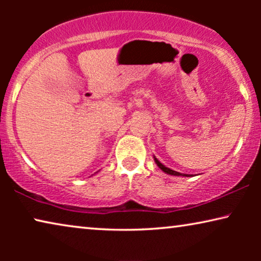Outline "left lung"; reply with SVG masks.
Wrapping results in <instances>:
<instances>
[{
  "instance_id": "obj_1",
  "label": "left lung",
  "mask_w": 261,
  "mask_h": 261,
  "mask_svg": "<svg viewBox=\"0 0 261 261\" xmlns=\"http://www.w3.org/2000/svg\"><path fill=\"white\" fill-rule=\"evenodd\" d=\"M154 160H155V163H156V165H158L160 169H162L164 172H166V173H169V174H173V176H185V177H188L187 174H183V173H180V172H177V171H173V170H171V169H169V167H166L165 165H163L162 163L159 162L158 159L156 158H154Z\"/></svg>"
}]
</instances>
